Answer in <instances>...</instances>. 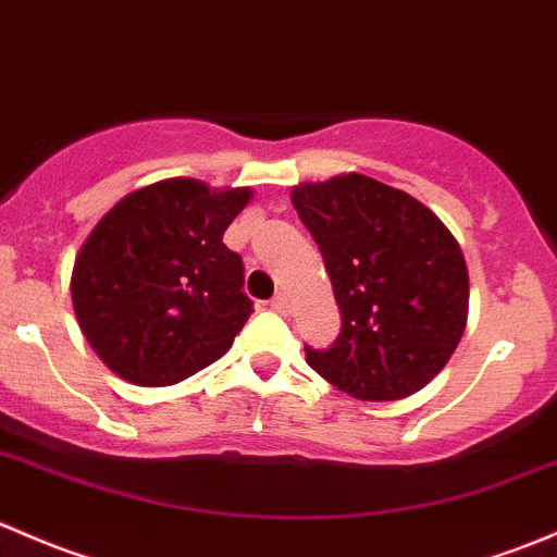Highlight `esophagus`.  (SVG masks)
I'll return each mask as SVG.
<instances>
[{"mask_svg": "<svg viewBox=\"0 0 557 557\" xmlns=\"http://www.w3.org/2000/svg\"><path fill=\"white\" fill-rule=\"evenodd\" d=\"M272 309H274V312H280V314H288V312H290L288 296H285V294L274 296V298H272Z\"/></svg>", "mask_w": 557, "mask_h": 557, "instance_id": "1", "label": "esophagus"}]
</instances>
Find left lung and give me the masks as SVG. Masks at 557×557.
<instances>
[{
    "mask_svg": "<svg viewBox=\"0 0 557 557\" xmlns=\"http://www.w3.org/2000/svg\"><path fill=\"white\" fill-rule=\"evenodd\" d=\"M323 253L342 333L307 362L357 400H403L446 368L470 312V274L450 230L408 191L362 173L290 189Z\"/></svg>",
    "mask_w": 557,
    "mask_h": 557,
    "instance_id": "left-lung-1",
    "label": "left lung"
}]
</instances>
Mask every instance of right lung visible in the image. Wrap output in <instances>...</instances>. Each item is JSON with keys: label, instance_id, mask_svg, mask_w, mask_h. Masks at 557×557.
<instances>
[{"label": "right lung", "instance_id": "1", "mask_svg": "<svg viewBox=\"0 0 557 557\" xmlns=\"http://www.w3.org/2000/svg\"><path fill=\"white\" fill-rule=\"evenodd\" d=\"M250 186L165 178L122 197L92 226L72 269L82 336L109 371L171 386L230 352L253 304L224 232Z\"/></svg>", "mask_w": 557, "mask_h": 557}]
</instances>
